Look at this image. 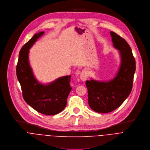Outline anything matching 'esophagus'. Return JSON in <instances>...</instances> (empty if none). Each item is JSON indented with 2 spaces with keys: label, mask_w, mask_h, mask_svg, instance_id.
Returning <instances> with one entry per match:
<instances>
[{
  "label": "esophagus",
  "mask_w": 150,
  "mask_h": 150,
  "mask_svg": "<svg viewBox=\"0 0 150 150\" xmlns=\"http://www.w3.org/2000/svg\"><path fill=\"white\" fill-rule=\"evenodd\" d=\"M87 72L85 70H83L81 71V73H80V79L82 81H84L87 79Z\"/></svg>",
  "instance_id": "obj_1"
}]
</instances>
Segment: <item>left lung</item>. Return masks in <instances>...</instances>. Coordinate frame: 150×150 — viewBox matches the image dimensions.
I'll return each instance as SVG.
<instances>
[{"label":"left lung","mask_w":150,"mask_h":150,"mask_svg":"<svg viewBox=\"0 0 150 150\" xmlns=\"http://www.w3.org/2000/svg\"><path fill=\"white\" fill-rule=\"evenodd\" d=\"M113 46L119 51L121 64L115 77L107 81L87 80L89 106L98 113L110 112L120 106L131 93L135 72V60L127 42L110 33Z\"/></svg>","instance_id":"obj_1"}]
</instances>
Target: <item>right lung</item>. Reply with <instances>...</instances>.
I'll use <instances>...</instances> for the list:
<instances>
[{"instance_id": "obj_1", "label": "right lung", "mask_w": 150, "mask_h": 150, "mask_svg": "<svg viewBox=\"0 0 150 150\" xmlns=\"http://www.w3.org/2000/svg\"><path fill=\"white\" fill-rule=\"evenodd\" d=\"M44 34L42 31L34 34L22 47L16 66V76L26 103L41 113L53 115L61 112L66 106L71 90V76L59 77L47 84L41 83L35 77L29 62V51Z\"/></svg>"}]
</instances>
